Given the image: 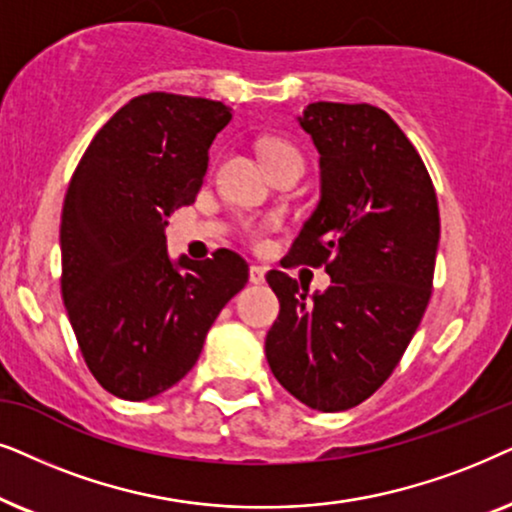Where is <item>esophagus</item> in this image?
Wrapping results in <instances>:
<instances>
[{"label": "esophagus", "instance_id": "obj_1", "mask_svg": "<svg viewBox=\"0 0 512 512\" xmlns=\"http://www.w3.org/2000/svg\"><path fill=\"white\" fill-rule=\"evenodd\" d=\"M264 278H267V269L260 267V264H252V267H250V283L260 285V283H264Z\"/></svg>", "mask_w": 512, "mask_h": 512}]
</instances>
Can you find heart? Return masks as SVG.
<instances>
[{
  "label": "heart",
  "mask_w": 512,
  "mask_h": 512,
  "mask_svg": "<svg viewBox=\"0 0 512 512\" xmlns=\"http://www.w3.org/2000/svg\"><path fill=\"white\" fill-rule=\"evenodd\" d=\"M262 152H264V161H267V159H271V156L283 154V152H295V149H292L288 142L269 140V142H264ZM267 231H269V224H245V236H248L255 245L264 243V238H267Z\"/></svg>",
  "instance_id": "obj_1"
}]
</instances>
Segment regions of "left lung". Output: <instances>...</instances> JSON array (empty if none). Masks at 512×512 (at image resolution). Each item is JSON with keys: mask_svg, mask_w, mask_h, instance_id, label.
Masks as SVG:
<instances>
[{"mask_svg": "<svg viewBox=\"0 0 512 512\" xmlns=\"http://www.w3.org/2000/svg\"><path fill=\"white\" fill-rule=\"evenodd\" d=\"M299 126L320 152V201L290 264L325 267L332 285L306 297L283 271L267 360L285 391L320 412L351 410L400 363L433 292L438 196L421 156L384 109L311 102Z\"/></svg>", "mask_w": 512, "mask_h": 512, "instance_id": "obj_1", "label": "left lung"}]
</instances>
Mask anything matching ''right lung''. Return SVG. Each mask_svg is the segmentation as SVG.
Returning <instances> with one entry per match:
<instances>
[{
  "instance_id": "add662e5",
  "label": "right lung",
  "mask_w": 512,
  "mask_h": 512,
  "mask_svg": "<svg viewBox=\"0 0 512 512\" xmlns=\"http://www.w3.org/2000/svg\"><path fill=\"white\" fill-rule=\"evenodd\" d=\"M229 121L224 102L138 95L74 168L60 217V292L88 370L117 398H154L185 377L248 283V264L227 248L175 267L163 234L166 217L194 203Z\"/></svg>"
}]
</instances>
